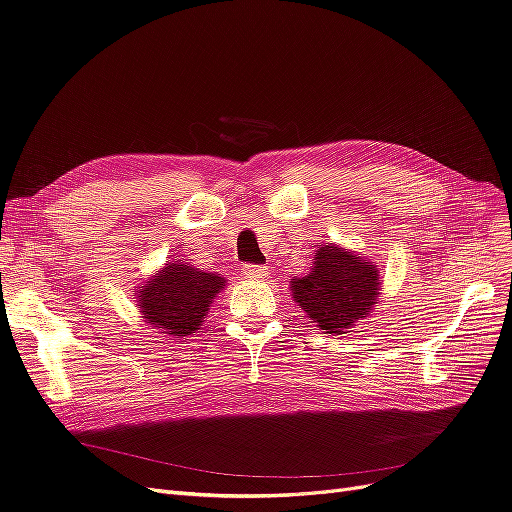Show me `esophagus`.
Listing matches in <instances>:
<instances>
[{
	"instance_id": "1",
	"label": "esophagus",
	"mask_w": 512,
	"mask_h": 512,
	"mask_svg": "<svg viewBox=\"0 0 512 512\" xmlns=\"http://www.w3.org/2000/svg\"><path fill=\"white\" fill-rule=\"evenodd\" d=\"M243 275L250 277V280H262V277L269 275V271L267 267H260V265H245Z\"/></svg>"
}]
</instances>
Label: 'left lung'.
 Masks as SVG:
<instances>
[{
	"mask_svg": "<svg viewBox=\"0 0 512 512\" xmlns=\"http://www.w3.org/2000/svg\"><path fill=\"white\" fill-rule=\"evenodd\" d=\"M378 288L374 262L331 243L316 252L314 271L292 282V299L324 333L342 335L369 314Z\"/></svg>",
	"mask_w": 512,
	"mask_h": 512,
	"instance_id": "left-lung-1",
	"label": "left lung"
}]
</instances>
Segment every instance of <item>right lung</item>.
<instances>
[{"label": "right lung", "mask_w": 512, "mask_h": 512, "mask_svg": "<svg viewBox=\"0 0 512 512\" xmlns=\"http://www.w3.org/2000/svg\"><path fill=\"white\" fill-rule=\"evenodd\" d=\"M224 288V277L170 262L141 286V312L166 335H192L203 324L211 299Z\"/></svg>", "instance_id": "right-lung-1"}]
</instances>
